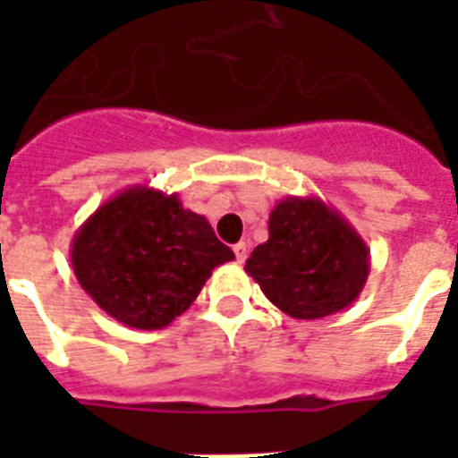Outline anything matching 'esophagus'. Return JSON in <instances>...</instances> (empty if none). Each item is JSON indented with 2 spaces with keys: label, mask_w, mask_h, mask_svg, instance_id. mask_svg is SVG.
Segmentation results:
<instances>
[{
  "label": "esophagus",
  "mask_w": 458,
  "mask_h": 458,
  "mask_svg": "<svg viewBox=\"0 0 458 458\" xmlns=\"http://www.w3.org/2000/svg\"><path fill=\"white\" fill-rule=\"evenodd\" d=\"M233 250H235L237 264H244V259H247V254H250V247H247V242H237Z\"/></svg>",
  "instance_id": "1"
}]
</instances>
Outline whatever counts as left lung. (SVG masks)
Returning <instances> with one entry per match:
<instances>
[{
    "mask_svg": "<svg viewBox=\"0 0 458 458\" xmlns=\"http://www.w3.org/2000/svg\"><path fill=\"white\" fill-rule=\"evenodd\" d=\"M261 293L300 320L347 309L370 273V250L344 216L318 197H285L268 216V240L244 266Z\"/></svg>",
    "mask_w": 458,
    "mask_h": 458,
    "instance_id": "1",
    "label": "left lung"
}]
</instances>
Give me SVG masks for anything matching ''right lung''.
I'll use <instances>...</instances> for the list:
<instances>
[{
    "label": "right lung",
    "mask_w": 458,
    "mask_h": 458,
    "mask_svg": "<svg viewBox=\"0 0 458 458\" xmlns=\"http://www.w3.org/2000/svg\"><path fill=\"white\" fill-rule=\"evenodd\" d=\"M235 254L214 235L207 216L175 192L132 185L106 199L71 242L81 287L111 318L161 330L185 313L214 268Z\"/></svg>",
    "instance_id": "right-lung-1"
}]
</instances>
